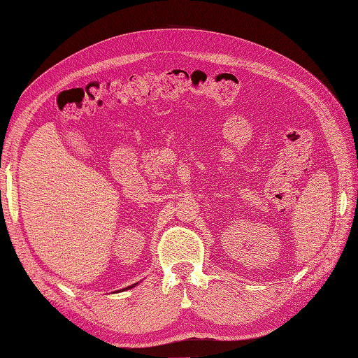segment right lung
I'll list each match as a JSON object with an SVG mask.
<instances>
[{"mask_svg":"<svg viewBox=\"0 0 358 358\" xmlns=\"http://www.w3.org/2000/svg\"><path fill=\"white\" fill-rule=\"evenodd\" d=\"M131 287H134V285H132V286H128V287H125V289H131Z\"/></svg>","mask_w":358,"mask_h":358,"instance_id":"right-lung-1","label":"right lung"}]
</instances>
